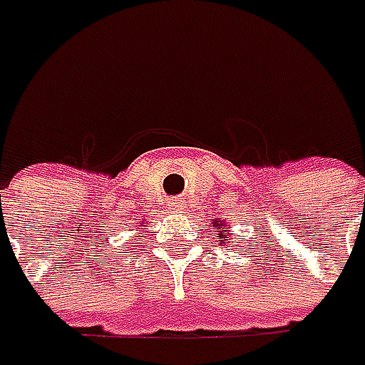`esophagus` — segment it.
I'll use <instances>...</instances> for the list:
<instances>
[{
    "instance_id": "34e87169",
    "label": "esophagus",
    "mask_w": 365,
    "mask_h": 365,
    "mask_svg": "<svg viewBox=\"0 0 365 365\" xmlns=\"http://www.w3.org/2000/svg\"><path fill=\"white\" fill-rule=\"evenodd\" d=\"M170 210L176 211V213H182V211L187 210V205H185V201H180V199H174V201H170Z\"/></svg>"
}]
</instances>
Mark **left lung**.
Instances as JSON below:
<instances>
[{
  "instance_id": "left-lung-1",
  "label": "left lung",
  "mask_w": 365,
  "mask_h": 365,
  "mask_svg": "<svg viewBox=\"0 0 365 365\" xmlns=\"http://www.w3.org/2000/svg\"><path fill=\"white\" fill-rule=\"evenodd\" d=\"M220 234H217V238H222V245L226 246V242L230 240V234H228V230H226V226L222 228V224H220V228H215Z\"/></svg>"
}]
</instances>
